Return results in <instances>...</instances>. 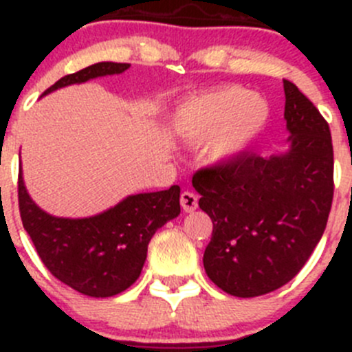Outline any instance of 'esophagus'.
Here are the masks:
<instances>
[{"mask_svg": "<svg viewBox=\"0 0 352 352\" xmlns=\"http://www.w3.org/2000/svg\"><path fill=\"white\" fill-rule=\"evenodd\" d=\"M180 204H182L184 211L192 212L197 209L199 197L194 192H190V190H186V192H182V196H180Z\"/></svg>", "mask_w": 352, "mask_h": 352, "instance_id": "1", "label": "esophagus"}]
</instances>
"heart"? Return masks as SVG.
<instances>
[{
  "mask_svg": "<svg viewBox=\"0 0 352 352\" xmlns=\"http://www.w3.org/2000/svg\"><path fill=\"white\" fill-rule=\"evenodd\" d=\"M267 119V105L240 88H219L184 102L177 110L175 129L192 141L214 138L209 153L218 162L236 158L252 143Z\"/></svg>",
  "mask_w": 352,
  "mask_h": 352,
  "instance_id": "b5f03b06",
  "label": "heart"
}]
</instances>
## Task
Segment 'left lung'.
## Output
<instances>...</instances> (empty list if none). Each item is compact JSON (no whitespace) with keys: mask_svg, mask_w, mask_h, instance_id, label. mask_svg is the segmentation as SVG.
Instances as JSON below:
<instances>
[{"mask_svg":"<svg viewBox=\"0 0 352 352\" xmlns=\"http://www.w3.org/2000/svg\"><path fill=\"white\" fill-rule=\"evenodd\" d=\"M283 83L285 153L243 151L192 177L199 208L212 221L206 274L232 296H261L291 281L320 242L332 208L329 124L296 85Z\"/></svg>","mask_w":352,"mask_h":352,"instance_id":"1","label":"left lung"}]
</instances>
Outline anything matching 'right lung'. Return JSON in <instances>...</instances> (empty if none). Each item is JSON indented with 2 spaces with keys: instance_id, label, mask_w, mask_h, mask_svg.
<instances>
[{
  "instance_id": "right-lung-1",
  "label": "right lung",
  "mask_w": 352,
  "mask_h": 352,
  "mask_svg": "<svg viewBox=\"0 0 352 352\" xmlns=\"http://www.w3.org/2000/svg\"><path fill=\"white\" fill-rule=\"evenodd\" d=\"M127 63H97L56 81L44 95L73 83L119 74ZM23 228L54 278L87 296L107 298L126 291L141 274L148 243L158 228L180 214V187L129 196L90 218H56L42 211L19 173Z\"/></svg>"
}]
</instances>
